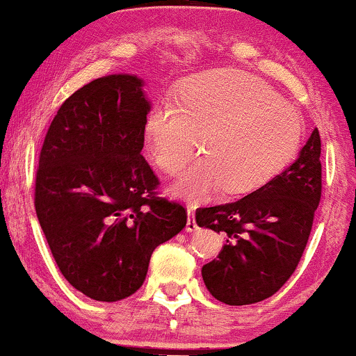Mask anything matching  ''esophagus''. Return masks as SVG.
Masks as SVG:
<instances>
[{
  "mask_svg": "<svg viewBox=\"0 0 356 356\" xmlns=\"http://www.w3.org/2000/svg\"><path fill=\"white\" fill-rule=\"evenodd\" d=\"M197 220H195V218H194V209H192V207H187V224H186V229L189 231V232H192V231H195L197 229Z\"/></svg>",
  "mask_w": 356,
  "mask_h": 356,
  "instance_id": "obj_1",
  "label": "esophagus"
}]
</instances>
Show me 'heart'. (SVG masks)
Wrapping results in <instances>:
<instances>
[{"mask_svg": "<svg viewBox=\"0 0 356 356\" xmlns=\"http://www.w3.org/2000/svg\"><path fill=\"white\" fill-rule=\"evenodd\" d=\"M300 113L264 80L239 70L202 72L184 80L175 104L157 102L145 120V144L159 169L181 174L187 201L263 189L295 162L303 145Z\"/></svg>", "mask_w": 356, "mask_h": 356, "instance_id": "1", "label": "heart"}]
</instances>
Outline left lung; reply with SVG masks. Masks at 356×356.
I'll use <instances>...</instances> for the list:
<instances>
[{"instance_id":"left-lung-1","label":"left lung","mask_w":356,"mask_h":356,"mask_svg":"<svg viewBox=\"0 0 356 356\" xmlns=\"http://www.w3.org/2000/svg\"><path fill=\"white\" fill-rule=\"evenodd\" d=\"M320 155L314 129L295 164L266 187L236 202L195 211L199 226L226 236L218 259L202 266V280L216 300L231 306L257 303L291 277L321 199Z\"/></svg>"}]
</instances>
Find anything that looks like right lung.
I'll use <instances>...</instances> for the list:
<instances>
[{
  "label": "right lung",
  "instance_id": "1",
  "mask_svg": "<svg viewBox=\"0 0 356 356\" xmlns=\"http://www.w3.org/2000/svg\"><path fill=\"white\" fill-rule=\"evenodd\" d=\"M149 110L142 80L104 76L72 93L44 136L36 218L61 275L92 300L134 295L154 249L187 222L142 155Z\"/></svg>",
  "mask_w": 356,
  "mask_h": 356
}]
</instances>
